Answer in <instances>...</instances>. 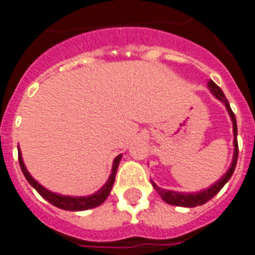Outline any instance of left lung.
<instances>
[{
  "instance_id": "1",
  "label": "left lung",
  "mask_w": 255,
  "mask_h": 255,
  "mask_svg": "<svg viewBox=\"0 0 255 255\" xmlns=\"http://www.w3.org/2000/svg\"><path fill=\"white\" fill-rule=\"evenodd\" d=\"M208 88L217 99H220L221 102L224 103L227 110H228L229 115L232 118V122H233V133H235V154H233V161H232V165L229 167V170L224 174V177L220 178L216 183L211 186L210 188H206L203 191L194 192V194H187V192H177V191H170V190H163L160 188L158 186L152 182V186L156 188V191L160 194V196L162 198L167 204H171V206H179V207H196V206H203L204 203H207L210 199H212L217 192L220 191L221 188L224 187V185L231 179L232 174L236 169V165H237V158H239V142H237V122H236L235 113L232 111L231 106H229L228 99L225 98L224 93L221 90L214 81H210L208 82Z\"/></svg>"
}]
</instances>
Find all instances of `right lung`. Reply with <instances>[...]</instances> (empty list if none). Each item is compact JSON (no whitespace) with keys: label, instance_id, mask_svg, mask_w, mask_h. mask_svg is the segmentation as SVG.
Returning <instances> with one entry per match:
<instances>
[{"label":"right lung","instance_id":"obj_1","mask_svg":"<svg viewBox=\"0 0 255 255\" xmlns=\"http://www.w3.org/2000/svg\"><path fill=\"white\" fill-rule=\"evenodd\" d=\"M122 154L114 160L113 165V171H111V175H110L109 181L105 186H103L99 191H97L95 194L90 196H82V198H72V196H63L59 195V194H55V192L48 191L47 188H44L41 185H39L38 182L35 181L34 178L31 177L30 173L27 171L26 166H24L23 160H22V156H20V150L18 149V161H19L20 169H22V173L26 177V179L28 181L32 187L36 190V191L40 194L45 200H48L51 204H53L57 208H61V210H67V211H85V210H90V208H94V207L101 206L105 200L107 199V196L110 195L111 192V188H113L114 182H115V175H117L118 166H119V162H121Z\"/></svg>","mask_w":255,"mask_h":255}]
</instances>
